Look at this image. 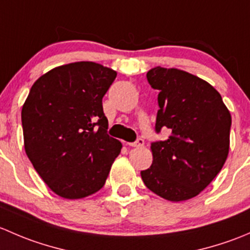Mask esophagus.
<instances>
[{"mask_svg": "<svg viewBox=\"0 0 250 250\" xmlns=\"http://www.w3.org/2000/svg\"><path fill=\"white\" fill-rule=\"evenodd\" d=\"M127 145L132 146V147H143L144 146V139H141L139 138L137 141H134V143H128Z\"/></svg>", "mask_w": 250, "mask_h": 250, "instance_id": "34e87169", "label": "esophagus"}]
</instances>
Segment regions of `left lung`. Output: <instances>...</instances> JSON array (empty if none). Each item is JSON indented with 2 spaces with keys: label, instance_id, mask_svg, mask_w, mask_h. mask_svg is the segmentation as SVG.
I'll return each instance as SVG.
<instances>
[{
  "label": "left lung",
  "instance_id": "1",
  "mask_svg": "<svg viewBox=\"0 0 250 250\" xmlns=\"http://www.w3.org/2000/svg\"><path fill=\"white\" fill-rule=\"evenodd\" d=\"M146 77L160 92L156 132L168 128L172 133L151 144L152 165L141 170V179L165 200H190L211 183L228 158L230 111L218 90L195 75L157 66Z\"/></svg>",
  "mask_w": 250,
  "mask_h": 250
}]
</instances>
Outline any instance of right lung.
Masks as SVG:
<instances>
[{
    "mask_svg": "<svg viewBox=\"0 0 250 250\" xmlns=\"http://www.w3.org/2000/svg\"><path fill=\"white\" fill-rule=\"evenodd\" d=\"M117 72L93 62L62 65L32 84L21 109L24 147L58 196L78 200L105 185L122 144L107 134L103 97Z\"/></svg>",
    "mask_w": 250,
    "mask_h": 250,
    "instance_id": "add662e5",
    "label": "right lung"
}]
</instances>
